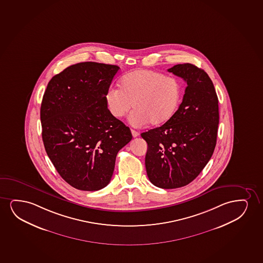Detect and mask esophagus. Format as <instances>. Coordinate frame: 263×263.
<instances>
[{"label": "esophagus", "mask_w": 263, "mask_h": 263, "mask_svg": "<svg viewBox=\"0 0 263 263\" xmlns=\"http://www.w3.org/2000/svg\"><path fill=\"white\" fill-rule=\"evenodd\" d=\"M131 133H132V136H133V137H138V135H139V133H138L137 131H136V130L134 129H131Z\"/></svg>", "instance_id": "obj_1"}]
</instances>
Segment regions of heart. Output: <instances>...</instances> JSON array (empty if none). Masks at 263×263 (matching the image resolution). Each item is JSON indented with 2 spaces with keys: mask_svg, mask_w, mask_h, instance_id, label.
<instances>
[{
  "mask_svg": "<svg viewBox=\"0 0 263 263\" xmlns=\"http://www.w3.org/2000/svg\"><path fill=\"white\" fill-rule=\"evenodd\" d=\"M183 86L176 78L160 72L139 69L123 76L120 89L109 86L104 95L106 108L115 119L129 111L130 122L160 126L173 117L180 104Z\"/></svg>",
  "mask_w": 263,
  "mask_h": 263,
  "instance_id": "heart-1",
  "label": "heart"
}]
</instances>
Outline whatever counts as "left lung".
<instances>
[{
    "mask_svg": "<svg viewBox=\"0 0 263 263\" xmlns=\"http://www.w3.org/2000/svg\"><path fill=\"white\" fill-rule=\"evenodd\" d=\"M167 71L187 84L183 101L171 120L141 137L148 145L149 180L158 187L173 189L191 183L211 160L219 115L214 85L203 69L184 63Z\"/></svg>",
    "mask_w": 263,
    "mask_h": 263,
    "instance_id": "obj_1",
    "label": "left lung"
}]
</instances>
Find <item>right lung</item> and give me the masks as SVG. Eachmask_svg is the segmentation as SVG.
<instances>
[{
  "label": "right lung",
  "instance_id": "obj_1",
  "mask_svg": "<svg viewBox=\"0 0 263 263\" xmlns=\"http://www.w3.org/2000/svg\"><path fill=\"white\" fill-rule=\"evenodd\" d=\"M120 67L98 62L69 66L48 83L42 101V137L56 171L73 187L97 191L112 177L129 127L113 118L104 95Z\"/></svg>",
  "mask_w": 263,
  "mask_h": 263
}]
</instances>
